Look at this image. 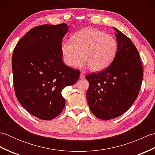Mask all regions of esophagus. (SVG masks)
<instances>
[{
  "instance_id": "34e87169",
  "label": "esophagus",
  "mask_w": 155,
  "mask_h": 155,
  "mask_svg": "<svg viewBox=\"0 0 155 155\" xmlns=\"http://www.w3.org/2000/svg\"><path fill=\"white\" fill-rule=\"evenodd\" d=\"M84 78V73H83V72H81L80 78Z\"/></svg>"
}]
</instances>
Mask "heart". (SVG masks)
Returning <instances> with one entry per match:
<instances>
[{
  "mask_svg": "<svg viewBox=\"0 0 155 155\" xmlns=\"http://www.w3.org/2000/svg\"><path fill=\"white\" fill-rule=\"evenodd\" d=\"M71 41H63L61 46L62 59L69 67H75L82 57L81 67L99 72L107 68L117 54L116 39L97 28L87 27L78 31L72 36Z\"/></svg>",
  "mask_w": 155,
  "mask_h": 155,
  "instance_id": "heart-1",
  "label": "heart"
}]
</instances>
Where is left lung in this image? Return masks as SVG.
I'll use <instances>...</instances> for the list:
<instances>
[{"label": "left lung", "mask_w": 155, "mask_h": 155, "mask_svg": "<svg viewBox=\"0 0 155 155\" xmlns=\"http://www.w3.org/2000/svg\"><path fill=\"white\" fill-rule=\"evenodd\" d=\"M116 31L118 48L110 65L98 73L88 74L87 99L92 113L107 120L120 116L135 101L143 78V66L135 46L123 32Z\"/></svg>", "instance_id": "obj_1"}]
</instances>
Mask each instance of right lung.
<instances>
[{"instance_id":"right-lung-1","label":"right lung","mask_w":155,"mask_h":155,"mask_svg":"<svg viewBox=\"0 0 155 155\" xmlns=\"http://www.w3.org/2000/svg\"><path fill=\"white\" fill-rule=\"evenodd\" d=\"M68 26H38L27 32L13 51L12 68L16 96L29 113L51 120L65 106L61 92L74 84L80 72L62 62L61 46Z\"/></svg>"}]
</instances>
